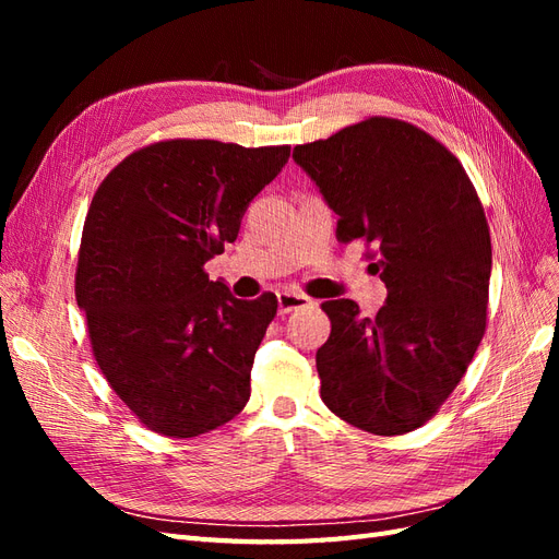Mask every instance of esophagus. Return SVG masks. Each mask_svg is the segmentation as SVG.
Instances as JSON below:
<instances>
[{
	"instance_id": "34e87169",
	"label": "esophagus",
	"mask_w": 559,
	"mask_h": 559,
	"mask_svg": "<svg viewBox=\"0 0 559 559\" xmlns=\"http://www.w3.org/2000/svg\"><path fill=\"white\" fill-rule=\"evenodd\" d=\"M277 306H280V314H289V312H294V310L312 306V300H310L306 294L282 292V294H277Z\"/></svg>"
}]
</instances>
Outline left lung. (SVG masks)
Masks as SVG:
<instances>
[{
  "label": "left lung",
  "mask_w": 559,
  "mask_h": 559,
  "mask_svg": "<svg viewBox=\"0 0 559 559\" xmlns=\"http://www.w3.org/2000/svg\"><path fill=\"white\" fill-rule=\"evenodd\" d=\"M294 160L337 214L335 238L361 240L386 286L376 319L349 298L321 302L331 319L317 349L321 401L368 433L415 431L485 335L492 240L483 202L452 151L399 118L370 116L298 144Z\"/></svg>",
  "instance_id": "obj_1"
}]
</instances>
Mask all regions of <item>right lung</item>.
<instances>
[{"instance_id":"add662e5","label":"right lung","mask_w":559,"mask_h":559,"mask_svg":"<svg viewBox=\"0 0 559 559\" xmlns=\"http://www.w3.org/2000/svg\"><path fill=\"white\" fill-rule=\"evenodd\" d=\"M292 146L163 140L97 186L83 222L74 294L93 357L142 427L193 438L240 415L277 296L235 298L205 263Z\"/></svg>"}]
</instances>
